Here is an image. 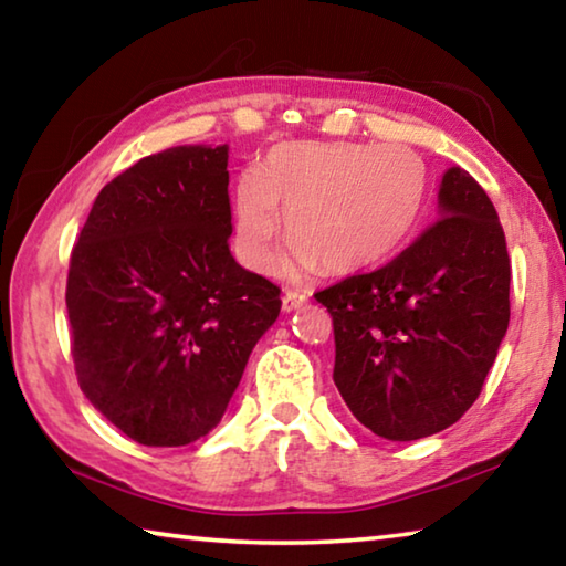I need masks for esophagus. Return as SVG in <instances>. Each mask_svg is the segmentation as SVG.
<instances>
[{"mask_svg":"<svg viewBox=\"0 0 566 566\" xmlns=\"http://www.w3.org/2000/svg\"><path fill=\"white\" fill-rule=\"evenodd\" d=\"M306 302V294L300 292V290H286L284 296H282V306L286 312L292 310H300V306Z\"/></svg>","mask_w":566,"mask_h":566,"instance_id":"1","label":"esophagus"}]
</instances>
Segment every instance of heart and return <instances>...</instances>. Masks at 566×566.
Listing matches in <instances>:
<instances>
[{
	"mask_svg": "<svg viewBox=\"0 0 566 566\" xmlns=\"http://www.w3.org/2000/svg\"><path fill=\"white\" fill-rule=\"evenodd\" d=\"M424 197L427 167L415 149L294 142L274 147L260 169L239 177L234 247L249 270L272 272L286 224L294 270H367L405 244Z\"/></svg>",
	"mask_w": 566,
	"mask_h": 566,
	"instance_id": "b5f03b06",
	"label": "heart"
}]
</instances>
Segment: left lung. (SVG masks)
<instances>
[{
  "label": "left lung",
  "mask_w": 566,
  "mask_h": 566,
  "mask_svg": "<svg viewBox=\"0 0 566 566\" xmlns=\"http://www.w3.org/2000/svg\"><path fill=\"white\" fill-rule=\"evenodd\" d=\"M437 217L389 264L314 294L332 314L334 385L391 442L452 427L510 327L512 264L492 199L452 167Z\"/></svg>",
  "instance_id": "obj_1"
}]
</instances>
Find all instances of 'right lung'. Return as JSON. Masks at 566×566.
Segmentation results:
<instances>
[{
	"mask_svg": "<svg viewBox=\"0 0 566 566\" xmlns=\"http://www.w3.org/2000/svg\"><path fill=\"white\" fill-rule=\"evenodd\" d=\"M227 159V145L139 159L99 191L72 249L76 381L139 444L212 432L280 317V286L229 252Z\"/></svg>",
	"mask_w": 566,
	"mask_h": 566,
	"instance_id": "1",
	"label": "right lung"
}]
</instances>
